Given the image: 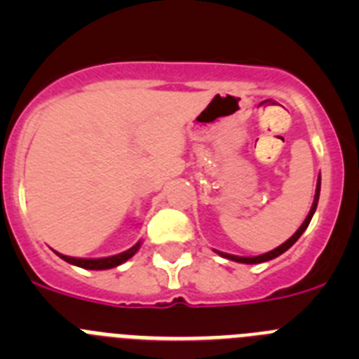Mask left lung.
<instances>
[{
  "label": "left lung",
  "mask_w": 359,
  "mask_h": 359,
  "mask_svg": "<svg viewBox=\"0 0 359 359\" xmlns=\"http://www.w3.org/2000/svg\"><path fill=\"white\" fill-rule=\"evenodd\" d=\"M318 198H320V176H318V183H316V194H315V201H313V207H311L309 214H307L306 221L302 223V226L298 228L297 231H294L293 236L290 237V239L286 241L284 244H280L278 248L271 250V252L268 253H262V255H257V257H239V255H230V253H223V252H217L215 250V253H219L221 257H224V259H230V261H236V262H243V264H259V262H266V261H271V259H275V257L282 255V253L286 252V250H290L291 246H293L294 243L298 241V237L302 236L304 231H306V228L309 226L311 223V217H313V214H315L316 210V205H318Z\"/></svg>",
  "instance_id": "obj_1"
}]
</instances>
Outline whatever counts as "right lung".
<instances>
[{
  "label": "right lung",
  "mask_w": 359,
  "mask_h": 359,
  "mask_svg": "<svg viewBox=\"0 0 359 359\" xmlns=\"http://www.w3.org/2000/svg\"><path fill=\"white\" fill-rule=\"evenodd\" d=\"M140 241L129 248L128 252H122L118 255H113V257H106V259H77V257H68V255H62V253H57V255L61 257L62 261L69 262L73 266H79V268H84V269H109V268H116L120 266L122 262H126L128 259H131L138 248H140Z\"/></svg>",
  "instance_id": "add662e5"
}]
</instances>
